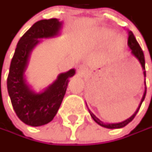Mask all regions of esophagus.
Masks as SVG:
<instances>
[{
  "instance_id": "esophagus-1",
  "label": "esophagus",
  "mask_w": 152,
  "mask_h": 152,
  "mask_svg": "<svg viewBox=\"0 0 152 152\" xmlns=\"http://www.w3.org/2000/svg\"><path fill=\"white\" fill-rule=\"evenodd\" d=\"M86 73H87V67L85 65L79 66V68L77 69V75L79 77H85Z\"/></svg>"
}]
</instances>
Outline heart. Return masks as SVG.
<instances>
[{
  "label": "heart",
  "instance_id": "heart-1",
  "mask_svg": "<svg viewBox=\"0 0 152 152\" xmlns=\"http://www.w3.org/2000/svg\"><path fill=\"white\" fill-rule=\"evenodd\" d=\"M99 34H100V38L102 39V40H107L111 37H113L114 33L113 31H111V30H108V29H102L99 33ZM113 45L116 46L117 49L122 48L123 45H124L123 39L121 37H116L113 40Z\"/></svg>",
  "mask_w": 152,
  "mask_h": 152
}]
</instances>
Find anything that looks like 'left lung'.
<instances>
[{
    "label": "left lung",
    "instance_id": "left-lung-1",
    "mask_svg": "<svg viewBox=\"0 0 152 152\" xmlns=\"http://www.w3.org/2000/svg\"><path fill=\"white\" fill-rule=\"evenodd\" d=\"M128 33H129L128 45H129V47L131 49L132 54L138 60H139V61L140 62V64H141L142 68H143L144 70V76L145 77V56H144L143 50H142L141 47L140 46V45H139V43L137 42V40H136V39L134 37V34H133L131 31H128ZM145 94H146V87H145V93H144V96L143 97H142L141 102H140L139 107L137 108L136 112L133 114V116H131L129 118H128V119L125 120V121H124V122H122V123H118V124H104L103 122H102L98 118H96L94 114L92 113L90 110H89V112H90V114H91V116L92 117V118H93L94 121H95L96 123H97L99 125L102 126V127H104V128H107V129H120V128H123V127L126 126L128 124H129L132 120L134 118V117L136 116V114H137V113L139 112V110H140V106H141L144 99H145Z\"/></svg>",
    "mask_w": 152,
    "mask_h": 152
}]
</instances>
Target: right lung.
<instances>
[{"instance_id": "1", "label": "right lung", "mask_w": 152, "mask_h": 152, "mask_svg": "<svg viewBox=\"0 0 152 152\" xmlns=\"http://www.w3.org/2000/svg\"><path fill=\"white\" fill-rule=\"evenodd\" d=\"M61 22L56 18L38 21L19 39L11 61L7 77V91L12 107L18 118L28 125L37 127L54 118L67 91L68 79L75 73L71 69L61 73L44 92L37 94L27 84L24 78L28 57L39 39L56 35Z\"/></svg>"}]
</instances>
